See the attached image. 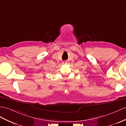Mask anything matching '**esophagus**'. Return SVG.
<instances>
[{
	"mask_svg": "<svg viewBox=\"0 0 126 126\" xmlns=\"http://www.w3.org/2000/svg\"><path fill=\"white\" fill-rule=\"evenodd\" d=\"M63 63H67V62H66V61H64V62Z\"/></svg>",
	"mask_w": 126,
	"mask_h": 126,
	"instance_id": "1",
	"label": "esophagus"
}]
</instances>
